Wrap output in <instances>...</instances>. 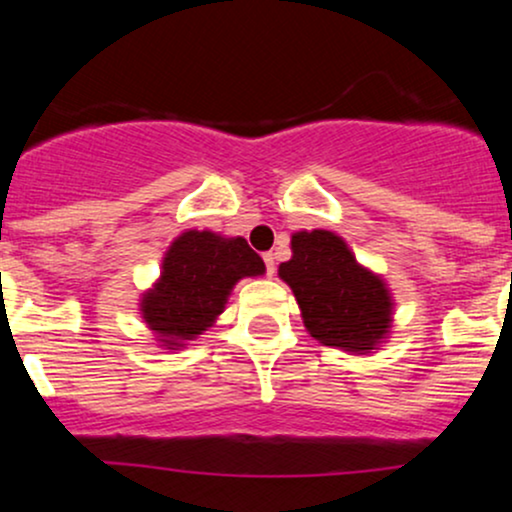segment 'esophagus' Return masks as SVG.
<instances>
[{
    "mask_svg": "<svg viewBox=\"0 0 512 512\" xmlns=\"http://www.w3.org/2000/svg\"><path fill=\"white\" fill-rule=\"evenodd\" d=\"M262 260H264V264H267V274L274 276V272H276V267H274V252H264Z\"/></svg>",
    "mask_w": 512,
    "mask_h": 512,
    "instance_id": "esophagus-1",
    "label": "esophagus"
}]
</instances>
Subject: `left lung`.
<instances>
[{
    "label": "left lung",
    "instance_id": "1",
    "mask_svg": "<svg viewBox=\"0 0 512 512\" xmlns=\"http://www.w3.org/2000/svg\"><path fill=\"white\" fill-rule=\"evenodd\" d=\"M291 250L279 276L291 286L310 337L370 354L390 332L392 296L385 281L361 267L332 231L293 233Z\"/></svg>",
    "mask_w": 512,
    "mask_h": 512
}]
</instances>
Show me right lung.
<instances>
[{
  "mask_svg": "<svg viewBox=\"0 0 512 512\" xmlns=\"http://www.w3.org/2000/svg\"><path fill=\"white\" fill-rule=\"evenodd\" d=\"M264 274V262L245 238L187 231L163 257L161 279L142 298V317L166 349H178L214 325L236 281Z\"/></svg>",
  "mask_w": 512,
  "mask_h": 512,
  "instance_id": "right-lung-1",
  "label": "right lung"
}]
</instances>
